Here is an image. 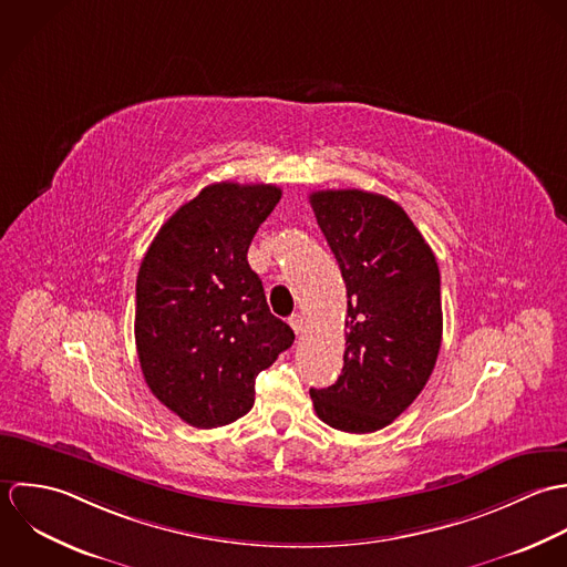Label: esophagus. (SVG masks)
Returning a JSON list of instances; mask_svg holds the SVG:
<instances>
[{"instance_id": "34e87169", "label": "esophagus", "mask_w": 567, "mask_h": 567, "mask_svg": "<svg viewBox=\"0 0 567 567\" xmlns=\"http://www.w3.org/2000/svg\"><path fill=\"white\" fill-rule=\"evenodd\" d=\"M289 324H291V329H293L296 336H302V333H305V318H302V316H298V313L291 316V318H289Z\"/></svg>"}]
</instances>
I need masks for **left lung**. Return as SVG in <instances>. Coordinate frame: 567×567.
I'll return each instance as SVG.
<instances>
[{
  "instance_id": "8db88e82",
  "label": "left lung",
  "mask_w": 567,
  "mask_h": 567,
  "mask_svg": "<svg viewBox=\"0 0 567 567\" xmlns=\"http://www.w3.org/2000/svg\"><path fill=\"white\" fill-rule=\"evenodd\" d=\"M346 282L338 381L311 388L316 414L348 434L401 416L425 388L443 340L441 271L432 247L392 199L365 190L309 197Z\"/></svg>"
}]
</instances>
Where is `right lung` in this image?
I'll return each mask as SVG.
<instances>
[{"label": "right lung", "instance_id": "right-lung-1", "mask_svg": "<svg viewBox=\"0 0 567 567\" xmlns=\"http://www.w3.org/2000/svg\"><path fill=\"white\" fill-rule=\"evenodd\" d=\"M271 184L206 186L159 227L137 271L135 346L151 392L210 430L254 405V383L296 336L271 316L247 249L280 202Z\"/></svg>", "mask_w": 567, "mask_h": 567}]
</instances>
